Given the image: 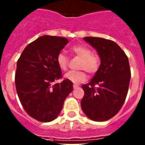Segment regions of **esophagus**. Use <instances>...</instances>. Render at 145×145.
<instances>
[{
    "label": "esophagus",
    "instance_id": "obj_1",
    "mask_svg": "<svg viewBox=\"0 0 145 145\" xmlns=\"http://www.w3.org/2000/svg\"><path fill=\"white\" fill-rule=\"evenodd\" d=\"M79 87V86L78 85H77V84H73V88H78Z\"/></svg>",
    "mask_w": 145,
    "mask_h": 145
}]
</instances>
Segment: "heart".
<instances>
[{
  "mask_svg": "<svg viewBox=\"0 0 145 145\" xmlns=\"http://www.w3.org/2000/svg\"><path fill=\"white\" fill-rule=\"evenodd\" d=\"M71 52L75 55L81 58L79 68L85 70L91 75L97 73L100 68L101 59L97 54L92 53V50L85 45H75L72 47ZM57 63L59 69L66 71L68 67V58L63 53H59L57 57ZM86 73L84 70L78 72H69L65 75V78L75 84H80L85 81Z\"/></svg>",
  "mask_w": 145,
  "mask_h": 145,
  "instance_id": "1",
  "label": "heart"
}]
</instances>
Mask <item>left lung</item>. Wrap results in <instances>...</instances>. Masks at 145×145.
<instances>
[{
	"label": "left lung",
	"instance_id": "left-lung-1",
	"mask_svg": "<svg viewBox=\"0 0 145 145\" xmlns=\"http://www.w3.org/2000/svg\"><path fill=\"white\" fill-rule=\"evenodd\" d=\"M96 48L101 65L88 84L82 86L84 96L81 108L94 121H105L120 111L125 100L131 79L128 57L116 42L96 37H85Z\"/></svg>",
	"mask_w": 145,
	"mask_h": 145
}]
</instances>
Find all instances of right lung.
<instances>
[{"label":"right lung","mask_w":145,"mask_h":145,"mask_svg":"<svg viewBox=\"0 0 145 145\" xmlns=\"http://www.w3.org/2000/svg\"><path fill=\"white\" fill-rule=\"evenodd\" d=\"M67 43L65 38L43 35L28 44L17 61L18 97L27 113L40 122L54 120L73 89L67 79L54 84L62 77L57 57Z\"/></svg>","instance_id":"right-lung-1"}]
</instances>
